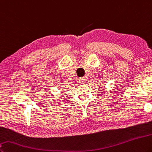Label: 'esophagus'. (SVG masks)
<instances>
[{
	"mask_svg": "<svg viewBox=\"0 0 152 152\" xmlns=\"http://www.w3.org/2000/svg\"><path fill=\"white\" fill-rule=\"evenodd\" d=\"M86 82V79L84 78H80L79 79V82L80 84H84Z\"/></svg>",
	"mask_w": 152,
	"mask_h": 152,
	"instance_id": "1",
	"label": "esophagus"
}]
</instances>
